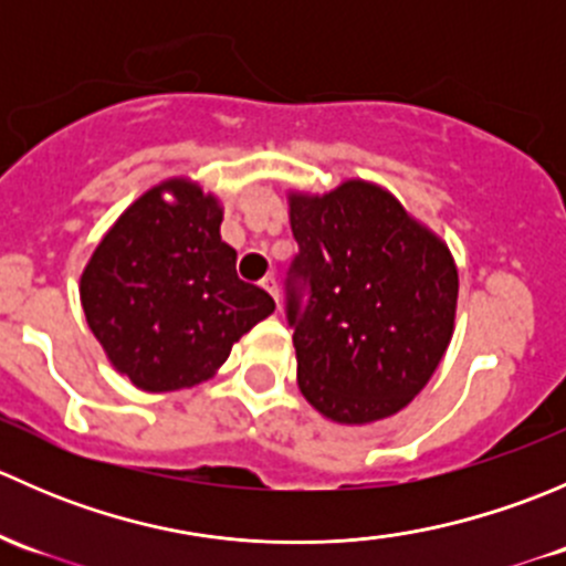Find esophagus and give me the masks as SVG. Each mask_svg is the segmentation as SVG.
I'll use <instances>...</instances> for the list:
<instances>
[{"label":"esophagus","instance_id":"obj_1","mask_svg":"<svg viewBox=\"0 0 566 566\" xmlns=\"http://www.w3.org/2000/svg\"><path fill=\"white\" fill-rule=\"evenodd\" d=\"M260 284H262V290H265V293L271 295V298L276 301V306H279V284H276V279H273V276H268V279H262Z\"/></svg>","mask_w":566,"mask_h":566}]
</instances>
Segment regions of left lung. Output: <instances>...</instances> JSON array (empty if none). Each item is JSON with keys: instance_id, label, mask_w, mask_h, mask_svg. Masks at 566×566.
Here are the masks:
<instances>
[{"instance_id": "left-lung-1", "label": "left lung", "mask_w": 566, "mask_h": 566, "mask_svg": "<svg viewBox=\"0 0 566 566\" xmlns=\"http://www.w3.org/2000/svg\"><path fill=\"white\" fill-rule=\"evenodd\" d=\"M287 205L301 249L287 301L298 389L336 424L389 419L430 384L452 342L458 262L378 182L290 188ZM295 277L311 287L306 311Z\"/></svg>"}]
</instances>
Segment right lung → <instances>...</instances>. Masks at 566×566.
<instances>
[{
	"mask_svg": "<svg viewBox=\"0 0 566 566\" xmlns=\"http://www.w3.org/2000/svg\"><path fill=\"white\" fill-rule=\"evenodd\" d=\"M221 219L213 191L167 177L119 213L84 265L78 295L90 331L136 389L205 384L276 310L265 290L238 279Z\"/></svg>",
	"mask_w": 566,
	"mask_h": 566,
	"instance_id": "obj_1",
	"label": "right lung"
}]
</instances>
